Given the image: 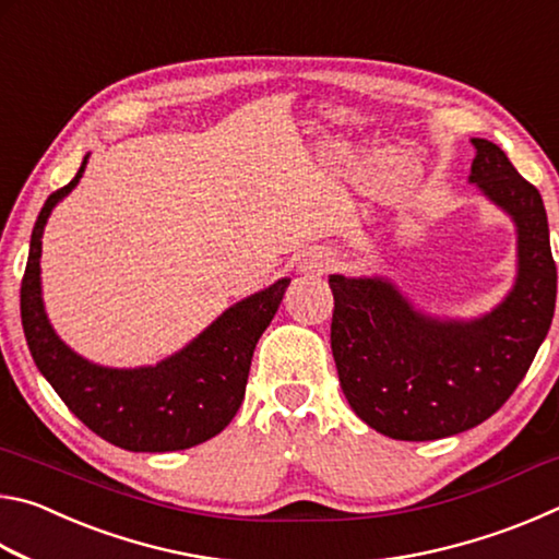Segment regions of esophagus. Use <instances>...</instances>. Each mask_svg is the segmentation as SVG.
Masks as SVG:
<instances>
[{"label":"esophagus","instance_id":"obj_1","mask_svg":"<svg viewBox=\"0 0 559 559\" xmlns=\"http://www.w3.org/2000/svg\"><path fill=\"white\" fill-rule=\"evenodd\" d=\"M335 266V257L330 251H310L306 259L300 261V271L306 276H320V273H328Z\"/></svg>","mask_w":559,"mask_h":559}]
</instances>
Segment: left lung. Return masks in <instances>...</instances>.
I'll return each mask as SVG.
<instances>
[{"mask_svg":"<svg viewBox=\"0 0 559 559\" xmlns=\"http://www.w3.org/2000/svg\"><path fill=\"white\" fill-rule=\"evenodd\" d=\"M471 182L518 226V278L500 306L471 323L433 320L392 283L330 276V345L340 386L365 424L390 439L433 441L493 416L550 330L557 266L543 197L498 145L473 138Z\"/></svg>","mask_w":559,"mask_h":559,"instance_id":"obj_1","label":"left lung"}]
</instances>
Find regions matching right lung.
Instances as JSON below:
<instances>
[{
    "label": "right lung",
    "mask_w": 559,
    "mask_h": 559,
    "mask_svg": "<svg viewBox=\"0 0 559 559\" xmlns=\"http://www.w3.org/2000/svg\"><path fill=\"white\" fill-rule=\"evenodd\" d=\"M88 159V157H86ZM44 202L34 224L29 261L22 278V325L41 374L63 404L98 433L128 451H179L219 433L239 412L251 357L276 316L288 278L236 302L177 355L155 367L108 370L66 347L44 313L39 259L44 224L86 169Z\"/></svg>",
    "instance_id": "1"
}]
</instances>
